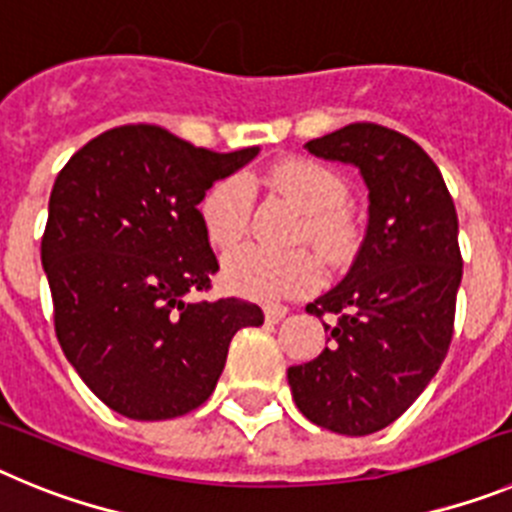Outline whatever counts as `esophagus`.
<instances>
[{
    "instance_id": "34e87169",
    "label": "esophagus",
    "mask_w": 512,
    "mask_h": 512,
    "mask_svg": "<svg viewBox=\"0 0 512 512\" xmlns=\"http://www.w3.org/2000/svg\"><path fill=\"white\" fill-rule=\"evenodd\" d=\"M284 315H287V307H282V305H266L264 307L266 323H279V320H282Z\"/></svg>"
}]
</instances>
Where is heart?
<instances>
[{
	"instance_id": "heart-1",
	"label": "heart",
	"mask_w": 512,
	"mask_h": 512,
	"mask_svg": "<svg viewBox=\"0 0 512 512\" xmlns=\"http://www.w3.org/2000/svg\"><path fill=\"white\" fill-rule=\"evenodd\" d=\"M266 179L302 210L295 241L307 238L325 256H338L346 248V184L336 171L310 158H289L274 166ZM253 182L256 176H223L202 197V225L215 248L225 251L243 241L253 210ZM223 279L235 295L264 302L284 300L315 287L320 282V264L305 248L269 251L241 246L225 256Z\"/></svg>"
}]
</instances>
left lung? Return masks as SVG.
<instances>
[{
    "label": "left lung",
    "instance_id": "left-lung-1",
    "mask_svg": "<svg viewBox=\"0 0 512 512\" xmlns=\"http://www.w3.org/2000/svg\"><path fill=\"white\" fill-rule=\"evenodd\" d=\"M305 148L359 166L369 225L346 279L307 305L330 343L307 364L289 366L287 379L307 420L369 436L418 400L449 354L464 264L459 220L441 171L408 135L354 122Z\"/></svg>",
    "mask_w": 512,
    "mask_h": 512
}]
</instances>
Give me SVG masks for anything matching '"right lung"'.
Instances as JSON below:
<instances>
[{
    "mask_svg": "<svg viewBox=\"0 0 512 512\" xmlns=\"http://www.w3.org/2000/svg\"><path fill=\"white\" fill-rule=\"evenodd\" d=\"M256 153H215L158 125H120L56 176L40 241L56 338L115 413H192L215 390L230 338L264 323L253 302L194 300L220 269L197 205Z\"/></svg>",
    "mask_w": 512,
    "mask_h": 512,
    "instance_id": "1",
    "label": "right lung"
}]
</instances>
